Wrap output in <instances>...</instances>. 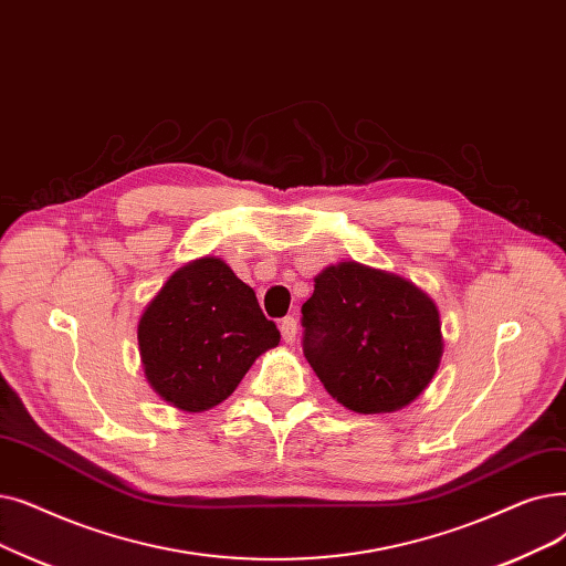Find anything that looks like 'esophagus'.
I'll return each mask as SVG.
<instances>
[{"instance_id":"obj_1","label":"esophagus","mask_w":566,"mask_h":566,"mask_svg":"<svg viewBox=\"0 0 566 566\" xmlns=\"http://www.w3.org/2000/svg\"><path fill=\"white\" fill-rule=\"evenodd\" d=\"M280 331H282V337H284V342H296V333H298V324H296V318L293 316H284L282 318V324H280Z\"/></svg>"}]
</instances>
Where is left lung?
Wrapping results in <instances>:
<instances>
[{"label": "left lung", "instance_id": "8db88e82", "mask_svg": "<svg viewBox=\"0 0 566 566\" xmlns=\"http://www.w3.org/2000/svg\"><path fill=\"white\" fill-rule=\"evenodd\" d=\"M301 312L307 363L331 396L358 413L396 411L419 398L444 352L426 293L354 261L326 268Z\"/></svg>", "mask_w": 566, "mask_h": 566}]
</instances>
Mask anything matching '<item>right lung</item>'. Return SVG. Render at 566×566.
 <instances>
[{"label": "right lung", "instance_id": "right-lung-1", "mask_svg": "<svg viewBox=\"0 0 566 566\" xmlns=\"http://www.w3.org/2000/svg\"><path fill=\"white\" fill-rule=\"evenodd\" d=\"M277 342L280 331L261 312L254 289L214 256L170 275L138 322L145 377L182 411H206L227 400Z\"/></svg>", "mask_w": 566, "mask_h": 566}]
</instances>
